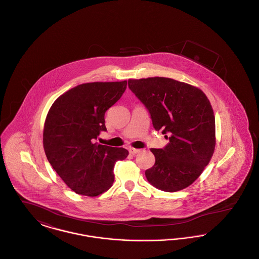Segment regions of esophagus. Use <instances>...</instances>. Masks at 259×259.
Returning a JSON list of instances; mask_svg holds the SVG:
<instances>
[{"label":"esophagus","instance_id":"1","mask_svg":"<svg viewBox=\"0 0 259 259\" xmlns=\"http://www.w3.org/2000/svg\"><path fill=\"white\" fill-rule=\"evenodd\" d=\"M140 151H141V149H138V148H131L129 149V152H130L131 154H133V155H135L137 153H139Z\"/></svg>","mask_w":259,"mask_h":259}]
</instances>
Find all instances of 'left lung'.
I'll return each instance as SVG.
<instances>
[{"label": "left lung", "mask_w": 259, "mask_h": 259, "mask_svg": "<svg viewBox=\"0 0 259 259\" xmlns=\"http://www.w3.org/2000/svg\"><path fill=\"white\" fill-rule=\"evenodd\" d=\"M129 89L147 108L156 131L169 143L151 148L154 165L146 171L154 187L175 192L196 181L215 146L214 115L209 99L196 87L168 77L129 79Z\"/></svg>", "instance_id": "1"}]
</instances>
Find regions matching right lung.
Returning a JSON list of instances; mask_svg holds the SVG:
<instances>
[{
	"mask_svg": "<svg viewBox=\"0 0 259 259\" xmlns=\"http://www.w3.org/2000/svg\"><path fill=\"white\" fill-rule=\"evenodd\" d=\"M127 81L83 83L52 104L44 128L48 160L73 191L97 196L111 187L113 168L129 152L95 141L105 126V113L126 90Z\"/></svg>",
	"mask_w": 259,
	"mask_h": 259,
	"instance_id": "1",
	"label": "right lung"
}]
</instances>
